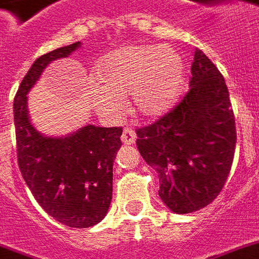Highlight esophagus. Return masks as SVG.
<instances>
[{
    "instance_id": "34e87169",
    "label": "esophagus",
    "mask_w": 259,
    "mask_h": 259,
    "mask_svg": "<svg viewBox=\"0 0 259 259\" xmlns=\"http://www.w3.org/2000/svg\"><path fill=\"white\" fill-rule=\"evenodd\" d=\"M135 139H137V134L135 131L130 127L124 128V131H122L121 135V141L124 145H132V143L135 142Z\"/></svg>"
}]
</instances>
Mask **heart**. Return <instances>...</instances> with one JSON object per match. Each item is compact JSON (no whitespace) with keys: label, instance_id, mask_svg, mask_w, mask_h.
Returning a JSON list of instances; mask_svg holds the SVG:
<instances>
[{"label":"heart","instance_id":"heart-1","mask_svg":"<svg viewBox=\"0 0 259 259\" xmlns=\"http://www.w3.org/2000/svg\"><path fill=\"white\" fill-rule=\"evenodd\" d=\"M94 78L91 98L98 111L117 116L122 98L131 95L135 113L157 118L172 109L182 92L185 60L168 45H131L105 56Z\"/></svg>","mask_w":259,"mask_h":259}]
</instances>
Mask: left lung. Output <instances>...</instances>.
<instances>
[{
    "label": "left lung",
    "instance_id": "obj_1",
    "mask_svg": "<svg viewBox=\"0 0 259 259\" xmlns=\"http://www.w3.org/2000/svg\"><path fill=\"white\" fill-rule=\"evenodd\" d=\"M189 91L150 125L137 130V146L158 172L160 199L172 212L211 204L229 177L236 148L229 91L217 66L196 48Z\"/></svg>",
    "mask_w": 259,
    "mask_h": 259
}]
</instances>
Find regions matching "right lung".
Returning a JSON list of instances; mask_svg holds the SVG:
<instances>
[{
	"label": "right lung",
	"mask_w": 259,
	"mask_h": 259,
	"mask_svg": "<svg viewBox=\"0 0 259 259\" xmlns=\"http://www.w3.org/2000/svg\"><path fill=\"white\" fill-rule=\"evenodd\" d=\"M80 47L74 42L39 56L13 102L19 169L47 214L70 228H90L107 214L122 128L87 125L70 137H44L30 122L26 95L52 60L66 58Z\"/></svg>",
	"instance_id": "add662e5"
}]
</instances>
